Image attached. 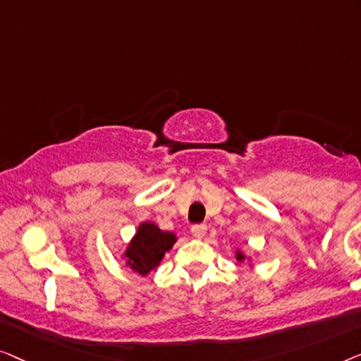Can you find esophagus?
Segmentation results:
<instances>
[{"label":"esophagus","instance_id":"esophagus-1","mask_svg":"<svg viewBox=\"0 0 361 361\" xmlns=\"http://www.w3.org/2000/svg\"><path fill=\"white\" fill-rule=\"evenodd\" d=\"M206 232H207V227L204 224H197L191 227V235L195 238H202L206 235Z\"/></svg>","mask_w":361,"mask_h":361}]
</instances>
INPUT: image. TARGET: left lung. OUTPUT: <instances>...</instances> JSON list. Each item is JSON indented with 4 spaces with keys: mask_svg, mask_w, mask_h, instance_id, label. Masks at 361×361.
I'll return each mask as SVG.
<instances>
[{
    "mask_svg": "<svg viewBox=\"0 0 361 361\" xmlns=\"http://www.w3.org/2000/svg\"><path fill=\"white\" fill-rule=\"evenodd\" d=\"M233 257H235L237 262H248V267H250V268L253 267L252 265V257H248L245 252L240 250V248H237L235 253H233Z\"/></svg>",
    "mask_w": 361,
    "mask_h": 361,
    "instance_id": "1",
    "label": "left lung"
}]
</instances>
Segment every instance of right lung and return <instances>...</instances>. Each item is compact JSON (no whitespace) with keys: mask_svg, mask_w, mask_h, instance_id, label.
<instances>
[{"mask_svg":"<svg viewBox=\"0 0 361 361\" xmlns=\"http://www.w3.org/2000/svg\"><path fill=\"white\" fill-rule=\"evenodd\" d=\"M178 240L173 232L161 231L155 222H140L126 250L121 253L126 267L140 276H147L164 260L165 253L171 250Z\"/></svg>","mask_w":361,"mask_h":361,"instance_id":"1","label":"right lung"}]
</instances>
